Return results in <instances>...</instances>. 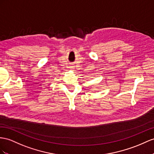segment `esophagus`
<instances>
[{
	"instance_id": "obj_1",
	"label": "esophagus",
	"mask_w": 154,
	"mask_h": 154,
	"mask_svg": "<svg viewBox=\"0 0 154 154\" xmlns=\"http://www.w3.org/2000/svg\"><path fill=\"white\" fill-rule=\"evenodd\" d=\"M69 68H70L71 69H74V66H69Z\"/></svg>"
}]
</instances>
